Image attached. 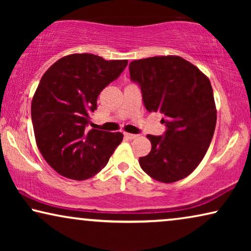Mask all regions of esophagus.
Returning <instances> with one entry per match:
<instances>
[{
    "label": "esophagus",
    "instance_id": "1",
    "mask_svg": "<svg viewBox=\"0 0 251 251\" xmlns=\"http://www.w3.org/2000/svg\"><path fill=\"white\" fill-rule=\"evenodd\" d=\"M123 135H125L126 139H135V138H137V137H138V135H135V133H129V132H125Z\"/></svg>",
    "mask_w": 251,
    "mask_h": 251
}]
</instances>
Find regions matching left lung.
<instances>
[{
  "mask_svg": "<svg viewBox=\"0 0 251 251\" xmlns=\"http://www.w3.org/2000/svg\"><path fill=\"white\" fill-rule=\"evenodd\" d=\"M129 72L145 108L162 113L166 126L162 136H147L152 150L139 157L140 167L162 183L183 179L203 159L215 132L217 114L210 81L178 56L133 60Z\"/></svg>",
  "mask_w": 251,
  "mask_h": 251,
  "instance_id": "left-lung-1",
  "label": "left lung"
}]
</instances>
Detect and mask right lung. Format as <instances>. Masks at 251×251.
Masks as SVG:
<instances>
[{
    "label": "right lung",
    "instance_id": "right-lung-1",
    "mask_svg": "<svg viewBox=\"0 0 251 251\" xmlns=\"http://www.w3.org/2000/svg\"><path fill=\"white\" fill-rule=\"evenodd\" d=\"M126 60L74 53L57 60L41 78L32 100V122L44 160L75 180L98 174L122 142L121 132L88 130L102 89L116 80Z\"/></svg>",
    "mask_w": 251,
    "mask_h": 251
}]
</instances>
